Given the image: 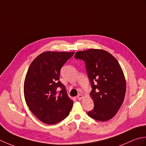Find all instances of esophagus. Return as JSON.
Returning a JSON list of instances; mask_svg holds the SVG:
<instances>
[{"instance_id":"34e87169","label":"esophagus","mask_w":146,"mask_h":146,"mask_svg":"<svg viewBox=\"0 0 146 146\" xmlns=\"http://www.w3.org/2000/svg\"><path fill=\"white\" fill-rule=\"evenodd\" d=\"M76 98L78 99V100H81L83 98V95H82V94H79V95L76 97Z\"/></svg>"}]
</instances>
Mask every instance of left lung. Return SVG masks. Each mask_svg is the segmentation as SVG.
Returning <instances> with one entry per match:
<instances>
[{"label": "left lung", "instance_id": "1", "mask_svg": "<svg viewBox=\"0 0 146 146\" xmlns=\"http://www.w3.org/2000/svg\"><path fill=\"white\" fill-rule=\"evenodd\" d=\"M75 58L84 61L91 83L94 108L88 111V115L102 122L111 119L122 105L126 91L119 62L108 52L95 49L77 52Z\"/></svg>", "mask_w": 146, "mask_h": 146}]
</instances>
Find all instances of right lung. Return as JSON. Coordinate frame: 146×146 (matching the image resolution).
Here are the masks:
<instances>
[{
    "label": "right lung",
    "instance_id": "1",
    "mask_svg": "<svg viewBox=\"0 0 146 146\" xmlns=\"http://www.w3.org/2000/svg\"><path fill=\"white\" fill-rule=\"evenodd\" d=\"M74 53L42 52L27 70L24 85L26 104L33 114L47 124H56L64 120L72 108L73 102L60 81V76L62 66Z\"/></svg>",
    "mask_w": 146,
    "mask_h": 146
}]
</instances>
